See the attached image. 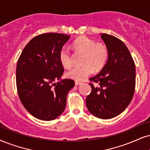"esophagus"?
Segmentation results:
<instances>
[{
	"instance_id": "1",
	"label": "esophagus",
	"mask_w": 150,
	"mask_h": 150,
	"mask_svg": "<svg viewBox=\"0 0 150 150\" xmlns=\"http://www.w3.org/2000/svg\"><path fill=\"white\" fill-rule=\"evenodd\" d=\"M75 85H76V86H78V85H80V84H82V83H81V81H75Z\"/></svg>"
}]
</instances>
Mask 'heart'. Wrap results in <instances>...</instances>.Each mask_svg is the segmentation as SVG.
<instances>
[{
  "mask_svg": "<svg viewBox=\"0 0 150 150\" xmlns=\"http://www.w3.org/2000/svg\"><path fill=\"white\" fill-rule=\"evenodd\" d=\"M71 48L76 53L83 54L81 63L84 64L80 67H75L66 73L69 78L75 81H83L96 71L101 70L105 65L108 58L107 47L102 43H96L88 38L82 37L75 40ZM59 60L62 65L66 69L72 66L71 54L69 49L64 47L60 51Z\"/></svg>",
  "mask_w": 150,
  "mask_h": 150,
  "instance_id": "b5f03b06",
  "label": "heart"
}]
</instances>
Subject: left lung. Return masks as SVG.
<instances>
[{"label": "left lung", "mask_w": 150, "mask_h": 150, "mask_svg": "<svg viewBox=\"0 0 150 150\" xmlns=\"http://www.w3.org/2000/svg\"><path fill=\"white\" fill-rule=\"evenodd\" d=\"M108 51V59L100 73L90 78L92 91L87 96V109L101 119L114 117L128 107L134 94L135 64L128 48L112 35L101 34Z\"/></svg>", "instance_id": "obj_1"}]
</instances>
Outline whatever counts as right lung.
I'll return each instance as SVG.
<instances>
[{
  "mask_svg": "<svg viewBox=\"0 0 150 150\" xmlns=\"http://www.w3.org/2000/svg\"><path fill=\"white\" fill-rule=\"evenodd\" d=\"M70 35L45 33L25 45L16 66V86L23 105L34 117L52 120L64 112L73 79H61L60 51ZM55 81H59L54 83Z\"/></svg>",
  "mask_w": 150,
  "mask_h": 150,
  "instance_id": "right-lung-1",
  "label": "right lung"
}]
</instances>
